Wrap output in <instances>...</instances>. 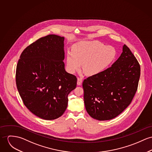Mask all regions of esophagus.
I'll return each instance as SVG.
<instances>
[{"mask_svg":"<svg viewBox=\"0 0 152 152\" xmlns=\"http://www.w3.org/2000/svg\"><path fill=\"white\" fill-rule=\"evenodd\" d=\"M82 83V79L81 78H79L78 77L77 78V84L78 86H81Z\"/></svg>","mask_w":152,"mask_h":152,"instance_id":"1","label":"esophagus"}]
</instances>
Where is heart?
Segmentation results:
<instances>
[{"label": "heart", "mask_w": 152, "mask_h": 152, "mask_svg": "<svg viewBox=\"0 0 152 152\" xmlns=\"http://www.w3.org/2000/svg\"><path fill=\"white\" fill-rule=\"evenodd\" d=\"M116 56L115 48L105 46L98 41L82 42L76 44L73 51L66 53V65L70 73L80 69L89 76H93L106 69Z\"/></svg>", "instance_id": "heart-1"}]
</instances>
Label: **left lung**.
Masks as SVG:
<instances>
[{"instance_id": "obj_1", "label": "left lung", "mask_w": 152, "mask_h": 152, "mask_svg": "<svg viewBox=\"0 0 152 152\" xmlns=\"http://www.w3.org/2000/svg\"><path fill=\"white\" fill-rule=\"evenodd\" d=\"M112 66L83 82L84 101L88 115L104 121L117 117L129 106L138 88L140 65L129 47Z\"/></svg>"}]
</instances>
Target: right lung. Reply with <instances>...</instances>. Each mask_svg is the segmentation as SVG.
I'll return each instance as SVG.
<instances>
[{
  "mask_svg": "<svg viewBox=\"0 0 152 152\" xmlns=\"http://www.w3.org/2000/svg\"><path fill=\"white\" fill-rule=\"evenodd\" d=\"M64 37L49 35L26 47L18 60L16 84L24 105L35 116L54 120L65 112L77 78L66 72Z\"/></svg>",
  "mask_w": 152,
  "mask_h": 152,
  "instance_id": "add662e5",
  "label": "right lung"
}]
</instances>
